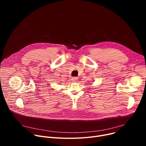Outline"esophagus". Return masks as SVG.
Here are the masks:
<instances>
[{"label":"esophagus","mask_w":146,"mask_h":146,"mask_svg":"<svg viewBox=\"0 0 146 146\" xmlns=\"http://www.w3.org/2000/svg\"><path fill=\"white\" fill-rule=\"evenodd\" d=\"M72 80L73 82H77L78 80V78H76V77H74V78H72Z\"/></svg>","instance_id":"1"}]
</instances>
